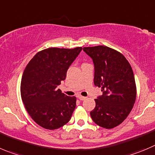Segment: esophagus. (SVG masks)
Here are the masks:
<instances>
[{
  "instance_id": "obj_1",
  "label": "esophagus",
  "mask_w": 155,
  "mask_h": 155,
  "mask_svg": "<svg viewBox=\"0 0 155 155\" xmlns=\"http://www.w3.org/2000/svg\"><path fill=\"white\" fill-rule=\"evenodd\" d=\"M78 99H79V100H81V101H83V100H85L86 98L84 97V96H82V95H79V96H78Z\"/></svg>"
}]
</instances>
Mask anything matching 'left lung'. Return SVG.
Here are the masks:
<instances>
[{
	"instance_id": "obj_1",
	"label": "left lung",
	"mask_w": 155,
	"mask_h": 155,
	"mask_svg": "<svg viewBox=\"0 0 155 155\" xmlns=\"http://www.w3.org/2000/svg\"><path fill=\"white\" fill-rule=\"evenodd\" d=\"M83 50L92 59L94 84L102 92L95 99V107L90 115L95 124L111 129L123 122L135 102L133 70L126 58L110 47L96 46L83 47Z\"/></svg>"
}]
</instances>
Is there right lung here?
<instances>
[{"instance_id":"obj_1","label":"right lung","mask_w":155,"mask_h":155,"mask_svg":"<svg viewBox=\"0 0 155 155\" xmlns=\"http://www.w3.org/2000/svg\"><path fill=\"white\" fill-rule=\"evenodd\" d=\"M82 50L51 48L38 52L26 66L21 83V99L27 112L40 126L54 130L70 120L76 98L62 93L57 86Z\"/></svg>"}]
</instances>
